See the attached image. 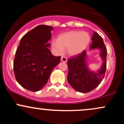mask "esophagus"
Segmentation results:
<instances>
[{
    "label": "esophagus",
    "mask_w": 124,
    "mask_h": 124,
    "mask_svg": "<svg viewBox=\"0 0 124 124\" xmlns=\"http://www.w3.org/2000/svg\"><path fill=\"white\" fill-rule=\"evenodd\" d=\"M67 61H68V58L66 56H62L61 57V61H62V62H66Z\"/></svg>",
    "instance_id": "34e87169"
}]
</instances>
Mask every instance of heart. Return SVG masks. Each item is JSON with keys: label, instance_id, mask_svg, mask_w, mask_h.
Segmentation results:
<instances>
[{"label": "heart", "instance_id": "heart-1", "mask_svg": "<svg viewBox=\"0 0 124 124\" xmlns=\"http://www.w3.org/2000/svg\"><path fill=\"white\" fill-rule=\"evenodd\" d=\"M90 36L86 31H70L59 35L58 39L52 41V47L59 55H62L64 49L70 55L76 56L82 54L88 46Z\"/></svg>", "mask_w": 124, "mask_h": 124}]
</instances>
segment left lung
Masks as SVG:
<instances>
[{"instance_id": "left-lung-1", "label": "left lung", "mask_w": 124, "mask_h": 124, "mask_svg": "<svg viewBox=\"0 0 124 124\" xmlns=\"http://www.w3.org/2000/svg\"><path fill=\"white\" fill-rule=\"evenodd\" d=\"M92 40L93 42L90 49L95 48L100 49L101 57L103 61L101 69L97 73L91 72L88 69L85 50L82 54L72 56L68 60V83L75 90L81 93H89L96 88L103 80L106 73L107 51L103 38L94 32L92 35Z\"/></svg>"}]
</instances>
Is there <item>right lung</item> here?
Returning <instances> with one entry per match:
<instances>
[{
	"label": "right lung",
	"mask_w": 124,
	"mask_h": 124,
	"mask_svg": "<svg viewBox=\"0 0 124 124\" xmlns=\"http://www.w3.org/2000/svg\"><path fill=\"white\" fill-rule=\"evenodd\" d=\"M52 26L39 25L23 37L17 48L13 70L17 82L25 89L37 92L47 83L54 68L60 62L48 47Z\"/></svg>",
	"instance_id": "right-lung-1"
}]
</instances>
